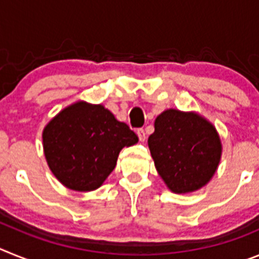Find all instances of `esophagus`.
Segmentation results:
<instances>
[{
  "label": "esophagus",
  "instance_id": "34e87169",
  "mask_svg": "<svg viewBox=\"0 0 259 259\" xmlns=\"http://www.w3.org/2000/svg\"><path fill=\"white\" fill-rule=\"evenodd\" d=\"M136 134H137V136H139V139H140V141H145L146 134H145V131H144L143 128H139V130L136 131Z\"/></svg>",
  "mask_w": 259,
  "mask_h": 259
}]
</instances>
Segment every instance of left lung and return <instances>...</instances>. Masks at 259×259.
Wrapping results in <instances>:
<instances>
[{
    "label": "left lung",
    "instance_id": "obj_1",
    "mask_svg": "<svg viewBox=\"0 0 259 259\" xmlns=\"http://www.w3.org/2000/svg\"><path fill=\"white\" fill-rule=\"evenodd\" d=\"M148 139L155 168L175 193L200 189L217 171L221 139L214 125L194 113L166 110Z\"/></svg>",
    "mask_w": 259,
    "mask_h": 259
}]
</instances>
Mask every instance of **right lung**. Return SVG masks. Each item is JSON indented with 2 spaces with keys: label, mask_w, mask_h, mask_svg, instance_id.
Returning a JSON list of instances; mask_svg holds the SVG:
<instances>
[{
  "label": "right lung",
  "mask_w": 259,
  "mask_h": 259,
  "mask_svg": "<svg viewBox=\"0 0 259 259\" xmlns=\"http://www.w3.org/2000/svg\"><path fill=\"white\" fill-rule=\"evenodd\" d=\"M137 141L136 134L109 110L87 102L62 110L42 134L52 172L65 187L79 192L101 187L115 168L119 152Z\"/></svg>",
  "instance_id": "1"
}]
</instances>
